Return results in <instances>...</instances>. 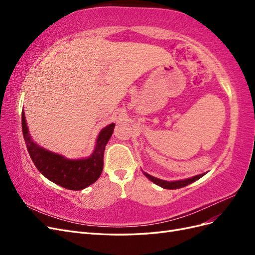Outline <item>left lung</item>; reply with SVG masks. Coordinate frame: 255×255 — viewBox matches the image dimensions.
Wrapping results in <instances>:
<instances>
[{"mask_svg":"<svg viewBox=\"0 0 255 255\" xmlns=\"http://www.w3.org/2000/svg\"><path fill=\"white\" fill-rule=\"evenodd\" d=\"M143 174L148 177V179L150 181H152L153 183H155L156 185H158V186L163 187V188H166V189H177V188H182V187H185L187 186V185L194 183L195 181L199 180L200 177H202L205 173H202V174H199V175H196V176H192V177H189V179H186V180H181V181H173V182H169V181H164V180H159L157 179V177H154L150 174H148L146 172L142 171Z\"/></svg>","mask_w":255,"mask_h":255,"instance_id":"obj_1","label":"left lung"}]
</instances>
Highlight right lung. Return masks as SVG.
<instances>
[{
  "label": "right lung",
  "instance_id": "add662e5",
  "mask_svg": "<svg viewBox=\"0 0 255 255\" xmlns=\"http://www.w3.org/2000/svg\"><path fill=\"white\" fill-rule=\"evenodd\" d=\"M115 123L100 132L92 155L83 159H68L60 154L45 150L29 136L24 112H22V132L34 165L47 179L61 187L81 190L94 184L102 173L105 145L114 132Z\"/></svg>",
  "mask_w": 255,
  "mask_h": 255
}]
</instances>
